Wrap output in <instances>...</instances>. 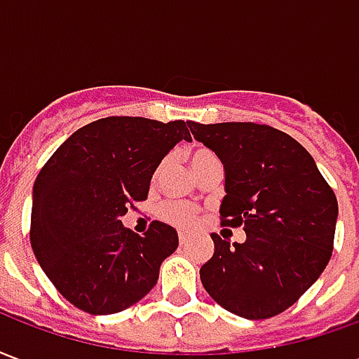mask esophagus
Instances as JSON below:
<instances>
[{"instance_id": "esophagus-1", "label": "esophagus", "mask_w": 359, "mask_h": 359, "mask_svg": "<svg viewBox=\"0 0 359 359\" xmlns=\"http://www.w3.org/2000/svg\"><path fill=\"white\" fill-rule=\"evenodd\" d=\"M179 242H180V246H184V244H187V242H188V234L180 233L179 234Z\"/></svg>"}]
</instances>
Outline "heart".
<instances>
[{
	"instance_id": "heart-1",
	"label": "heart",
	"mask_w": 359,
	"mask_h": 359,
	"mask_svg": "<svg viewBox=\"0 0 359 359\" xmlns=\"http://www.w3.org/2000/svg\"><path fill=\"white\" fill-rule=\"evenodd\" d=\"M188 161H190V167H192V171L196 175L211 167V165H221L219 163V157L210 148H205V146H194V148L188 149ZM159 171H161V167H157L156 177L159 175ZM159 217L163 219L165 223L177 226V229L190 231V229H194L198 225L200 213H198L196 208L188 205V203L167 202L159 210Z\"/></svg>"
}]
</instances>
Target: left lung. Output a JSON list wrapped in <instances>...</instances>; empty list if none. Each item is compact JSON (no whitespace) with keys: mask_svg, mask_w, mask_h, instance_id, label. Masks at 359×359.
<instances>
[{"mask_svg":"<svg viewBox=\"0 0 359 359\" xmlns=\"http://www.w3.org/2000/svg\"><path fill=\"white\" fill-rule=\"evenodd\" d=\"M188 126L225 165L221 225L246 231L242 244L211 234L215 252L200 269L203 288L234 316H278L331 259L337 196L313 157L283 130L256 123Z\"/></svg>","mask_w":359,"mask_h":359,"instance_id":"left-lung-1","label":"left lung"}]
</instances>
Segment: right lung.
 <instances>
[{
    "mask_svg": "<svg viewBox=\"0 0 359 359\" xmlns=\"http://www.w3.org/2000/svg\"><path fill=\"white\" fill-rule=\"evenodd\" d=\"M182 138L192 140L184 121L105 117L71 134L38 172L30 246L74 308L109 316L156 286L177 231L151 221L138 236L121 217L148 198L157 165Z\"/></svg>",
    "mask_w": 359,
    "mask_h": 359,
    "instance_id": "obj_1",
    "label": "right lung"
}]
</instances>
